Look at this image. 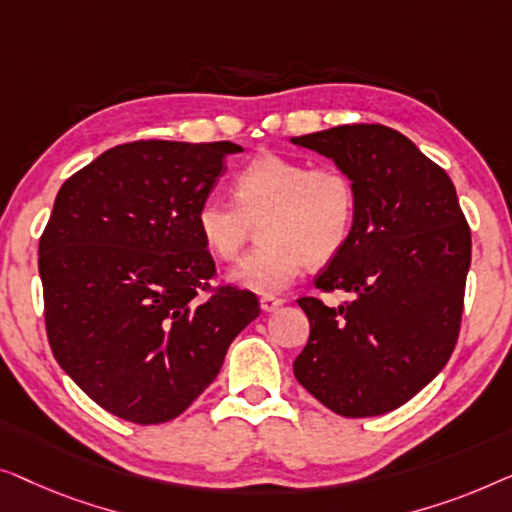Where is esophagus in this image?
<instances>
[{"label": "esophagus", "instance_id": "34e87169", "mask_svg": "<svg viewBox=\"0 0 512 512\" xmlns=\"http://www.w3.org/2000/svg\"><path fill=\"white\" fill-rule=\"evenodd\" d=\"M259 306H262L264 313H273V311H278L280 306H283V299L271 297V294H264V297L259 299Z\"/></svg>", "mask_w": 512, "mask_h": 512}]
</instances>
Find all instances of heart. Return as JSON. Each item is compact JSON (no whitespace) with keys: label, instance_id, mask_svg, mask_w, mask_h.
Masks as SVG:
<instances>
[{"label":"heart","instance_id":"1","mask_svg":"<svg viewBox=\"0 0 512 512\" xmlns=\"http://www.w3.org/2000/svg\"><path fill=\"white\" fill-rule=\"evenodd\" d=\"M234 201L206 197L197 232L220 259H234L259 222V246L232 271V283L257 294L283 292L304 262L320 266L348 246L357 218V187L334 164L266 153L234 176Z\"/></svg>","mask_w":512,"mask_h":512}]
</instances>
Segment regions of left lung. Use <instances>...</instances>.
Instances as JSON below:
<instances>
[{
  "label": "left lung",
  "instance_id": "left-lung-1",
  "mask_svg": "<svg viewBox=\"0 0 512 512\" xmlns=\"http://www.w3.org/2000/svg\"><path fill=\"white\" fill-rule=\"evenodd\" d=\"M348 171L357 187L350 241L315 287L350 292L311 322L294 376L343 417L390 413L434 380L455 350L471 229L450 176L385 125H341L290 139Z\"/></svg>",
  "mask_w": 512,
  "mask_h": 512
}]
</instances>
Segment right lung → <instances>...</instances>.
<instances>
[{
  "label": "right lung",
  "mask_w": 512,
  "mask_h": 512,
  "mask_svg": "<svg viewBox=\"0 0 512 512\" xmlns=\"http://www.w3.org/2000/svg\"><path fill=\"white\" fill-rule=\"evenodd\" d=\"M241 150L122 143L57 192L39 241L48 343L67 376L122 420L181 415L259 315L253 292L213 290L215 262L194 220L225 157Z\"/></svg>",
  "instance_id": "1"
}]
</instances>
